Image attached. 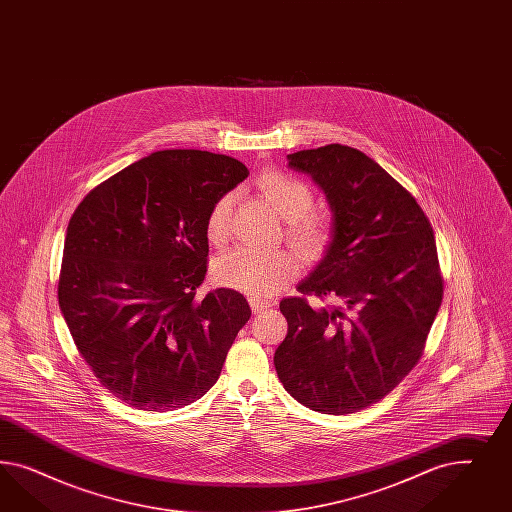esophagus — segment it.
<instances>
[{
	"label": "esophagus",
	"instance_id": "obj_1",
	"mask_svg": "<svg viewBox=\"0 0 512 512\" xmlns=\"http://www.w3.org/2000/svg\"><path fill=\"white\" fill-rule=\"evenodd\" d=\"M249 304H251V310L255 311V313L268 310V308L272 306L268 300H261V298H255V296H251V298H249Z\"/></svg>",
	"mask_w": 512,
	"mask_h": 512
}]
</instances>
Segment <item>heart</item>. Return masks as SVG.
Here are the masks:
<instances>
[{"label":"heart","instance_id":"1","mask_svg":"<svg viewBox=\"0 0 512 512\" xmlns=\"http://www.w3.org/2000/svg\"><path fill=\"white\" fill-rule=\"evenodd\" d=\"M259 189L274 206L279 216L289 221V238L308 253H317L330 240V223L313 208L311 187L291 174L266 171L259 178ZM234 193L221 195L206 219V234L212 242H223L229 234L233 216ZM296 264L285 251H259L251 248H234L219 255L212 276L217 285L236 289L242 293L264 298L276 293L281 285L295 276Z\"/></svg>","mask_w":512,"mask_h":512}]
</instances>
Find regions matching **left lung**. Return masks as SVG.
Masks as SVG:
<instances>
[{
  "label": "left lung",
  "instance_id": "1",
  "mask_svg": "<svg viewBox=\"0 0 512 512\" xmlns=\"http://www.w3.org/2000/svg\"><path fill=\"white\" fill-rule=\"evenodd\" d=\"M287 161L323 189L332 233L300 296L279 302L289 330L274 366L302 405L355 413L419 362L443 298L434 231L415 197L360 150L328 144ZM306 295L331 306L310 307Z\"/></svg>",
  "mask_w": 512,
  "mask_h": 512
}]
</instances>
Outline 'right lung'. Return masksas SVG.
Returning a JSON list of instances; mask_svg holds the SVG:
<instances>
[{
  "label": "right lung",
  "instance_id": "add662e5",
  "mask_svg": "<svg viewBox=\"0 0 512 512\" xmlns=\"http://www.w3.org/2000/svg\"><path fill=\"white\" fill-rule=\"evenodd\" d=\"M229 155L163 150L92 189L71 216L58 300L82 358L137 409L199 400L251 317L234 289L197 296L206 274V219L248 178Z\"/></svg>",
  "mask_w": 512,
  "mask_h": 512
}]
</instances>
